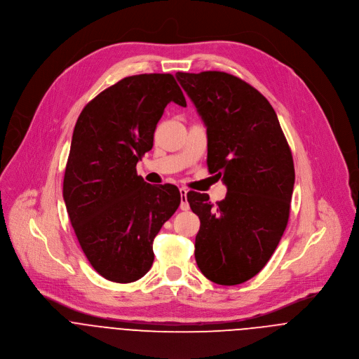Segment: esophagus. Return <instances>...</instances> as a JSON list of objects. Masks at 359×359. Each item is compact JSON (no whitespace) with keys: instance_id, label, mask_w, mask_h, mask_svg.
I'll use <instances>...</instances> for the list:
<instances>
[{"instance_id":"1","label":"esophagus","mask_w":359,"mask_h":359,"mask_svg":"<svg viewBox=\"0 0 359 359\" xmlns=\"http://www.w3.org/2000/svg\"><path fill=\"white\" fill-rule=\"evenodd\" d=\"M190 208L189 203H187V190L184 187L180 189V210L182 211H187Z\"/></svg>"}]
</instances>
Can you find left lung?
<instances>
[{
    "label": "left lung",
    "instance_id": "left-lung-1",
    "mask_svg": "<svg viewBox=\"0 0 359 359\" xmlns=\"http://www.w3.org/2000/svg\"><path fill=\"white\" fill-rule=\"evenodd\" d=\"M176 76L207 127L208 170L228 189L217 205L187 193L200 218L196 262L210 281L238 285L263 270L287 228L292 154L273 106L248 82L221 71Z\"/></svg>",
    "mask_w": 359,
    "mask_h": 359
}]
</instances>
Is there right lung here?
Wrapping results in <instances>:
<instances>
[{"label": "right lung", "instance_id": "add662e5", "mask_svg": "<svg viewBox=\"0 0 359 359\" xmlns=\"http://www.w3.org/2000/svg\"><path fill=\"white\" fill-rule=\"evenodd\" d=\"M170 102L186 107L172 74L127 76L92 99L74 128L62 197L88 262L113 283L149 271L154 239L180 205L176 186L149 184L135 169Z\"/></svg>", "mask_w": 359, "mask_h": 359}]
</instances>
